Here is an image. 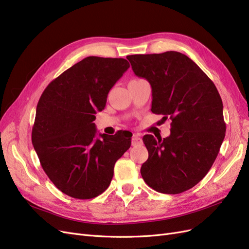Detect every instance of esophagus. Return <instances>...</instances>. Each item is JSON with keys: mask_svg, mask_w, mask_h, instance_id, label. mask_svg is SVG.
<instances>
[{"mask_svg": "<svg viewBox=\"0 0 249 249\" xmlns=\"http://www.w3.org/2000/svg\"><path fill=\"white\" fill-rule=\"evenodd\" d=\"M142 143V139L140 137L139 134H134L133 137H132V145L135 146V145H139Z\"/></svg>", "mask_w": 249, "mask_h": 249, "instance_id": "esophagus-1", "label": "esophagus"}]
</instances>
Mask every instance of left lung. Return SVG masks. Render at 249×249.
<instances>
[{
	"label": "left lung",
	"instance_id": "obj_1",
	"mask_svg": "<svg viewBox=\"0 0 249 249\" xmlns=\"http://www.w3.org/2000/svg\"><path fill=\"white\" fill-rule=\"evenodd\" d=\"M134 73L152 87V112L171 119L170 135L143 136L148 159L140 172L154 190L182 193L206 177L225 136L219 92L198 65L178 52L131 55Z\"/></svg>",
	"mask_w": 249,
	"mask_h": 249
}]
</instances>
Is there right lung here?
<instances>
[{
	"label": "right lung",
	"mask_w": 249,
	"mask_h": 249,
	"mask_svg": "<svg viewBox=\"0 0 249 249\" xmlns=\"http://www.w3.org/2000/svg\"><path fill=\"white\" fill-rule=\"evenodd\" d=\"M130 67L123 58L90 56L52 81L37 104L32 143L58 189L90 199L109 187L116 161L131 146L132 133L99 134L93 120L110 89Z\"/></svg>",
	"instance_id": "add662e5"
}]
</instances>
